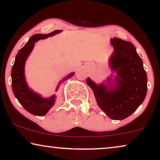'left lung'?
Masks as SVG:
<instances>
[{"instance_id":"8db88e82","label":"left lung","mask_w":160,"mask_h":160,"mask_svg":"<svg viewBox=\"0 0 160 160\" xmlns=\"http://www.w3.org/2000/svg\"><path fill=\"white\" fill-rule=\"evenodd\" d=\"M111 43L114 48L111 66L117 75L113 87L108 89L103 84L97 85L89 78L87 83L100 108L111 119L121 120L132 114L145 99L147 76L132 43L117 38H111Z\"/></svg>"}]
</instances>
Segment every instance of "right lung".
<instances>
[{
	"label": "right lung",
	"instance_id": "1",
	"mask_svg": "<svg viewBox=\"0 0 160 160\" xmlns=\"http://www.w3.org/2000/svg\"><path fill=\"white\" fill-rule=\"evenodd\" d=\"M60 32H61V30H56L49 34H35L32 36L27 43L21 49H19L15 58L14 64L12 67V85L13 92L19 103L24 107V108L33 115L44 116L54 106V102H55V96H52L49 98H42L38 94L33 92L28 88L25 82V74H24L25 61L33 49L35 42L40 39L54 36ZM73 74L74 72L69 74L61 82L71 78L73 76ZM58 87L59 85L57 87L56 90H58Z\"/></svg>",
	"mask_w": 160,
	"mask_h": 160
}]
</instances>
